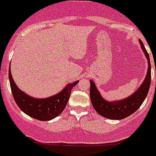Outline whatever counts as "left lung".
<instances>
[{
  "label": "left lung",
  "instance_id": "left-lung-1",
  "mask_svg": "<svg viewBox=\"0 0 156 156\" xmlns=\"http://www.w3.org/2000/svg\"><path fill=\"white\" fill-rule=\"evenodd\" d=\"M139 42L141 48L148 60V71L143 83L138 88L137 91H135L129 97L119 101H106L101 97L94 81L90 80V98L91 104L95 111L100 115L115 120L123 119L137 111L146 98L151 84L150 59L142 41L139 40Z\"/></svg>",
  "mask_w": 156,
  "mask_h": 156
}]
</instances>
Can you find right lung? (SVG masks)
Returning <instances> with one entry per match:
<instances>
[{"instance_id":"right-lung-1","label":"right lung","mask_w":156,"mask_h":156,"mask_svg":"<svg viewBox=\"0 0 156 156\" xmlns=\"http://www.w3.org/2000/svg\"><path fill=\"white\" fill-rule=\"evenodd\" d=\"M9 80L14 101L21 111L33 119L49 121L55 119L63 112L71 95V91L78 81L68 84L58 94L46 98H35L27 95L19 89L12 78L9 68Z\"/></svg>"}]
</instances>
